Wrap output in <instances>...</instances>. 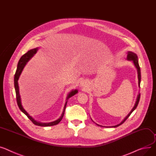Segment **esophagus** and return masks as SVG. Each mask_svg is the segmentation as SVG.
I'll list each match as a JSON object with an SVG mask.
<instances>
[{
	"label": "esophagus",
	"instance_id": "obj_1",
	"mask_svg": "<svg viewBox=\"0 0 156 156\" xmlns=\"http://www.w3.org/2000/svg\"><path fill=\"white\" fill-rule=\"evenodd\" d=\"M87 85H88V83L86 81H83L81 82V83H80L81 87H87Z\"/></svg>",
	"mask_w": 156,
	"mask_h": 156
}]
</instances>
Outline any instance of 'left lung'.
<instances>
[{
  "label": "left lung",
  "instance_id": "8db88e82",
  "mask_svg": "<svg viewBox=\"0 0 156 156\" xmlns=\"http://www.w3.org/2000/svg\"><path fill=\"white\" fill-rule=\"evenodd\" d=\"M127 59L129 61H132L133 63L135 65V66H136V68H137V74H138V83H139V87H140V80H141V75H140V66H139V62H138V58H137V56L136 54H135L134 53H133V52H131V51H128L127 52ZM140 93H139V95H137V100H136V103H135L134 105V107H133V108L132 109V110L130 111V112L128 114L127 116L123 119V120H122V122L121 123H120L119 124H118V125L117 126H112V127H117L119 126H120L121 124H122L124 122H125L128 118L129 117L130 115V114L133 112V111L136 109L139 104V100H140ZM97 126H100V127H102L101 126H99L98 125V124H97Z\"/></svg>",
  "mask_w": 156,
  "mask_h": 156
}]
</instances>
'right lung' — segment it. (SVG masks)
<instances>
[{
  "instance_id": "obj_1",
  "label": "right lung",
  "mask_w": 156,
  "mask_h": 156,
  "mask_svg": "<svg viewBox=\"0 0 156 156\" xmlns=\"http://www.w3.org/2000/svg\"><path fill=\"white\" fill-rule=\"evenodd\" d=\"M38 50V48H34L30 49L29 51H28L26 53H25L24 55H23L21 56V58H20L18 64H17V70L14 75V87H15V90H16V100H17V103L18 107L19 108V109L21 110L25 115L28 117L29 119H30L34 124L38 126H41V127H48V126H55L57 125L59 123V122L63 119L64 114H65V108H66V106L67 104V100L69 99L70 97H73V95H75L76 93H78V90H72L71 92H69V94L67 96L66 98V101L65 103V105L64 107V110L63 113H62V115L60 117L59 119H58V120H56V121L52 122H49V123H42V122H37L36 120H35L32 117L30 116L28 113L24 109V108L23 107V105L21 104V100H20V96L19 94V85H18V80L21 74V73L25 66V65L27 64V62L33 58V56L37 53V51Z\"/></svg>"
}]
</instances>
